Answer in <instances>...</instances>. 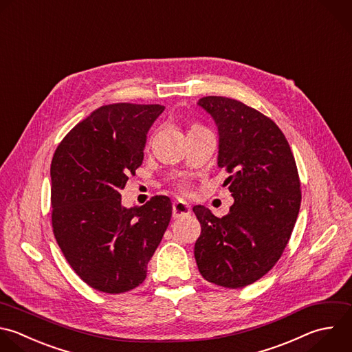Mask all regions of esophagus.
I'll list each match as a JSON object with an SVG mask.
<instances>
[{"label":"esophagus","instance_id":"1","mask_svg":"<svg viewBox=\"0 0 352 352\" xmlns=\"http://www.w3.org/2000/svg\"><path fill=\"white\" fill-rule=\"evenodd\" d=\"M191 213V208L183 202V201H175L173 202V206H172V214L175 219H179V217H183V216H187Z\"/></svg>","mask_w":352,"mask_h":352}]
</instances>
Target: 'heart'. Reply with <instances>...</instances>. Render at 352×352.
<instances>
[{
  "label": "heart",
  "instance_id": "heart-1",
  "mask_svg": "<svg viewBox=\"0 0 352 352\" xmlns=\"http://www.w3.org/2000/svg\"><path fill=\"white\" fill-rule=\"evenodd\" d=\"M177 187H179V190H180V191H186V184H184V183H182V182H180V183L177 184Z\"/></svg>",
  "mask_w": 352,
  "mask_h": 352
}]
</instances>
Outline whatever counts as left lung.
Returning a JSON list of instances; mask_svg holds the SVG:
<instances>
[{"label": "left lung", "instance_id": "8db88e82", "mask_svg": "<svg viewBox=\"0 0 352 352\" xmlns=\"http://www.w3.org/2000/svg\"><path fill=\"white\" fill-rule=\"evenodd\" d=\"M198 106L216 122L217 165L234 204L223 217L192 208L201 223L194 256L208 282L238 289L265 275L289 242L301 202L297 166L282 131L260 111L223 96Z\"/></svg>", "mask_w": 352, "mask_h": 352}]
</instances>
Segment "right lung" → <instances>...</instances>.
Wrapping results in <instances>:
<instances>
[{"mask_svg": "<svg viewBox=\"0 0 352 352\" xmlns=\"http://www.w3.org/2000/svg\"><path fill=\"white\" fill-rule=\"evenodd\" d=\"M164 110L161 104L102 106L54 154V234L76 274L99 292L117 294L143 283L170 221L166 195L126 209L120 194L142 165L147 132Z\"/></svg>", "mask_w": 352, "mask_h": 352, "instance_id": "right-lung-1", "label": "right lung"}]
</instances>
